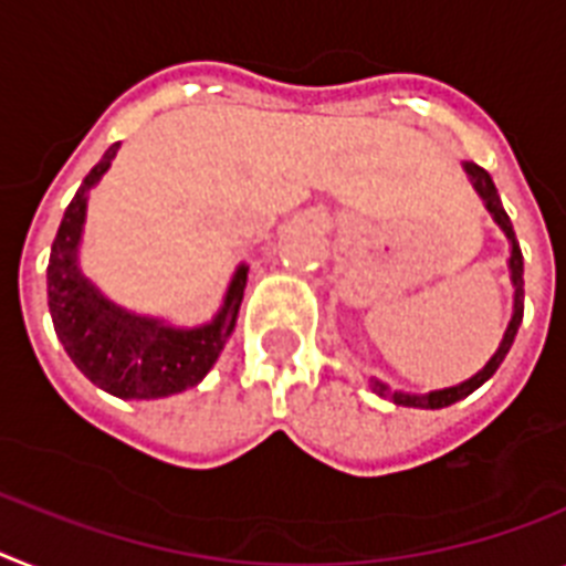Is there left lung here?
<instances>
[{
	"label": "left lung",
	"instance_id": "left-lung-1",
	"mask_svg": "<svg viewBox=\"0 0 566 566\" xmlns=\"http://www.w3.org/2000/svg\"><path fill=\"white\" fill-rule=\"evenodd\" d=\"M467 172H469V178H472L474 189H478L483 201H486V210L492 212V216H495V221H497V224H501V230L506 232V239L512 241L510 270H512V284H515V311H512V322H510V327H506V334H503L501 348L495 350V356L489 359L483 371H478L472 379H467V382H460V386L443 388V391H431V394H426V397H417V394L394 391L391 400L397 402V406L443 408V406H452V402L463 400V397H469V394H472L474 388H481L483 382H486V379L497 371V365L503 363V356L510 354L512 342H515L517 327H521V319H524V255H521V247H517V241H515V230H512V221H510V216H506V210H503L501 195H497L495 180H492V175H489L486 169H483V166L472 164V160H467ZM374 391L386 397L388 388L382 386V382H377V379H374Z\"/></svg>",
	"mask_w": 566,
	"mask_h": 566
}]
</instances>
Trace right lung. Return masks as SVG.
I'll return each instance as SVG.
<instances>
[{
  "label": "right lung",
  "instance_id": "obj_1",
  "mask_svg": "<svg viewBox=\"0 0 566 566\" xmlns=\"http://www.w3.org/2000/svg\"><path fill=\"white\" fill-rule=\"evenodd\" d=\"M120 144L108 146L92 172L71 198L49 259V311L54 331L69 350L71 363L103 391L120 400H158L198 386L230 339L247 268L235 270L224 307L216 319L192 331L166 327L158 319L132 316L94 291L77 268V244L83 235L88 189L103 178Z\"/></svg>",
  "mask_w": 566,
  "mask_h": 566
}]
</instances>
